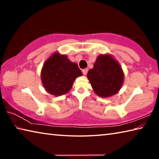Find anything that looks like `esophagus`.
Here are the masks:
<instances>
[{"label": "esophagus", "mask_w": 159, "mask_h": 159, "mask_svg": "<svg viewBox=\"0 0 159 159\" xmlns=\"http://www.w3.org/2000/svg\"><path fill=\"white\" fill-rule=\"evenodd\" d=\"M88 69H83L82 70V72H83V74H84V75H86L88 74Z\"/></svg>", "instance_id": "esophagus-1"}]
</instances>
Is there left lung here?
<instances>
[{"label": "left lung", "instance_id": "obj_1", "mask_svg": "<svg viewBox=\"0 0 159 159\" xmlns=\"http://www.w3.org/2000/svg\"><path fill=\"white\" fill-rule=\"evenodd\" d=\"M87 76L94 92L102 98L116 94L124 79L121 66L110 55L98 56Z\"/></svg>", "mask_w": 159, "mask_h": 159}]
</instances>
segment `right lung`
I'll list each match as a JSON object with an SVG mask.
<instances>
[{"instance_id": "right-lung-1", "label": "right lung", "mask_w": 159, "mask_h": 159, "mask_svg": "<svg viewBox=\"0 0 159 159\" xmlns=\"http://www.w3.org/2000/svg\"><path fill=\"white\" fill-rule=\"evenodd\" d=\"M82 76L77 64L65 55L55 52L44 63L41 78L43 86L52 95H64L71 90L74 80Z\"/></svg>"}]
</instances>
